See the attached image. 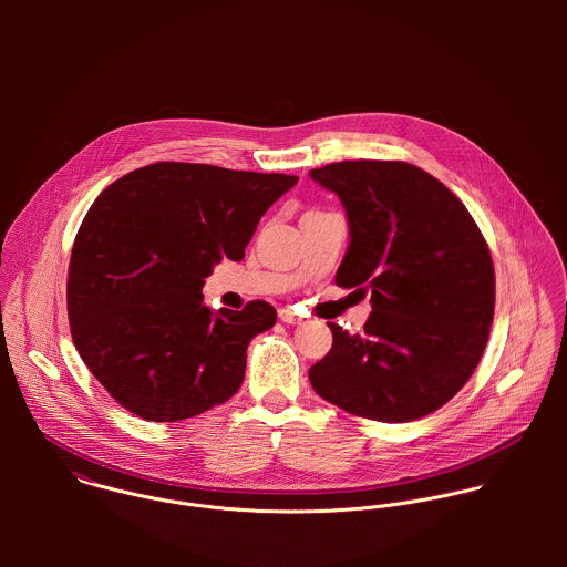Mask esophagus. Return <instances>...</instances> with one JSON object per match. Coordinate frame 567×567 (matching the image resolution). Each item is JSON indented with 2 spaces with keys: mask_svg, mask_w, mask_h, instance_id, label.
<instances>
[{
  "mask_svg": "<svg viewBox=\"0 0 567 567\" xmlns=\"http://www.w3.org/2000/svg\"><path fill=\"white\" fill-rule=\"evenodd\" d=\"M279 319L288 324H299L303 321V319H301L299 315H295L290 308H281V310H279Z\"/></svg>",
  "mask_w": 567,
  "mask_h": 567,
  "instance_id": "1",
  "label": "esophagus"
}]
</instances>
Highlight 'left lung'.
<instances>
[{"label": "left lung", "instance_id": "8db88e82", "mask_svg": "<svg viewBox=\"0 0 567 567\" xmlns=\"http://www.w3.org/2000/svg\"><path fill=\"white\" fill-rule=\"evenodd\" d=\"M310 176L347 214L336 284H367L373 308L364 333L329 323L333 342L310 382L355 416L421 419L447 404L483 358L495 306L485 238L465 205L416 165L360 159Z\"/></svg>", "mask_w": 567, "mask_h": 567}]
</instances>
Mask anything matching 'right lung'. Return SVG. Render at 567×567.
I'll return each instance as SVG.
<instances>
[{"mask_svg":"<svg viewBox=\"0 0 567 567\" xmlns=\"http://www.w3.org/2000/svg\"><path fill=\"white\" fill-rule=\"evenodd\" d=\"M297 181L163 162L93 200L72 248L68 315L82 362L117 404L172 423L238 393L246 347L277 312L266 301L214 312L203 286L225 257L243 259L261 216Z\"/></svg>","mask_w":567,"mask_h":567,"instance_id":"right-lung-1","label":"right lung"}]
</instances>
